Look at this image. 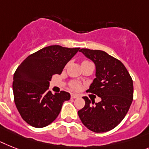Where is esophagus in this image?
I'll return each mask as SVG.
<instances>
[{"mask_svg": "<svg viewBox=\"0 0 149 149\" xmlns=\"http://www.w3.org/2000/svg\"><path fill=\"white\" fill-rule=\"evenodd\" d=\"M79 97V95H77V94H72V95H71V97L72 98V99H74V98H77Z\"/></svg>", "mask_w": 149, "mask_h": 149, "instance_id": "obj_1", "label": "esophagus"}]
</instances>
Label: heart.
<instances>
[{
	"label": "heart",
	"instance_id": "heart-1",
	"mask_svg": "<svg viewBox=\"0 0 149 149\" xmlns=\"http://www.w3.org/2000/svg\"><path fill=\"white\" fill-rule=\"evenodd\" d=\"M72 87L73 89H75V90H77L78 88H80V85H79V84L77 83V82H75V81H74L72 82Z\"/></svg>",
	"mask_w": 149,
	"mask_h": 149
}]
</instances>
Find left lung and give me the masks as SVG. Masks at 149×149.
Returning a JSON list of instances; mask_svg holds the SVG:
<instances>
[{"instance_id": "8db88e82", "label": "left lung", "mask_w": 149, "mask_h": 149, "mask_svg": "<svg viewBox=\"0 0 149 149\" xmlns=\"http://www.w3.org/2000/svg\"><path fill=\"white\" fill-rule=\"evenodd\" d=\"M95 65V78L87 91L101 98L94 103L84 97L85 106L77 112L82 123L94 132H105L120 123L133 100V82L121 61L101 50L81 49Z\"/></svg>"}]
</instances>
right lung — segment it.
Masks as SVG:
<instances>
[{
  "mask_svg": "<svg viewBox=\"0 0 149 149\" xmlns=\"http://www.w3.org/2000/svg\"><path fill=\"white\" fill-rule=\"evenodd\" d=\"M78 51L80 48L49 45L29 55L18 66L13 74L14 102L29 125L47 126L58 116L64 102L70 100L68 92L52 94L48 89L52 75L60 74Z\"/></svg>",
  "mask_w": 149,
  "mask_h": 149,
  "instance_id": "obj_1",
  "label": "right lung"
}]
</instances>
